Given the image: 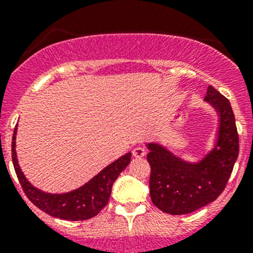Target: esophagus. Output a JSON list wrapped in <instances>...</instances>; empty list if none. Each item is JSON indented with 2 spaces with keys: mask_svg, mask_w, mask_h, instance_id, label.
I'll use <instances>...</instances> for the list:
<instances>
[{
  "mask_svg": "<svg viewBox=\"0 0 253 253\" xmlns=\"http://www.w3.org/2000/svg\"><path fill=\"white\" fill-rule=\"evenodd\" d=\"M132 154H133V157L136 158H143L145 154H147V152H145V149L143 147H136L133 148V150H132Z\"/></svg>",
  "mask_w": 253,
  "mask_h": 253,
  "instance_id": "esophagus-1",
  "label": "esophagus"
}]
</instances>
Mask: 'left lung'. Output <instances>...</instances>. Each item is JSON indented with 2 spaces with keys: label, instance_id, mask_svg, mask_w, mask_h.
Listing matches in <instances>:
<instances>
[{
  "label": "left lung",
  "instance_id": "left-lung-1",
  "mask_svg": "<svg viewBox=\"0 0 253 253\" xmlns=\"http://www.w3.org/2000/svg\"><path fill=\"white\" fill-rule=\"evenodd\" d=\"M205 100L219 117L216 144L203 160L185 162L157 143L147 144L153 205L172 215L188 214L215 201L225 188L239 157V134L230 101L209 85Z\"/></svg>",
  "mask_w": 253,
  "mask_h": 253
}]
</instances>
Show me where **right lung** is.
Wrapping results in <instances>:
<instances>
[{
	"instance_id": "right-lung-1",
	"label": "right lung",
	"mask_w": 253,
	"mask_h": 253,
	"mask_svg": "<svg viewBox=\"0 0 253 253\" xmlns=\"http://www.w3.org/2000/svg\"><path fill=\"white\" fill-rule=\"evenodd\" d=\"M17 126L12 138V160L16 174L25 196L30 202L48 215L65 220H85L95 216L109 202L115 180L131 162V153L122 155L101 170L82 187L67 193H46L34 187L20 170L16 153Z\"/></svg>"
}]
</instances>
